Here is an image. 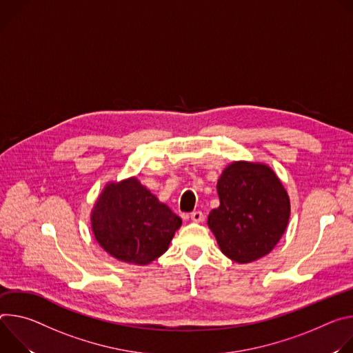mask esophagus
<instances>
[{
    "label": "esophagus",
    "mask_w": 353,
    "mask_h": 353,
    "mask_svg": "<svg viewBox=\"0 0 353 353\" xmlns=\"http://www.w3.org/2000/svg\"><path fill=\"white\" fill-rule=\"evenodd\" d=\"M190 219H192L193 221H196V223H201V221H203L205 216H203V213H202V212L196 210V212H192V213H190Z\"/></svg>",
    "instance_id": "1"
}]
</instances>
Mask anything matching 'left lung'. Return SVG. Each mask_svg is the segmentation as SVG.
<instances>
[{
    "label": "left lung",
    "mask_w": 353,
    "mask_h": 353,
    "mask_svg": "<svg viewBox=\"0 0 353 353\" xmlns=\"http://www.w3.org/2000/svg\"><path fill=\"white\" fill-rule=\"evenodd\" d=\"M220 206L208 224L221 252L239 263L269 254L288 227V193L269 167L239 161L228 165L217 182Z\"/></svg>",
    "instance_id": "obj_1"
}]
</instances>
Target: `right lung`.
I'll return each instance as SVG.
<instances>
[{"instance_id":"1","label":"right lung","mask_w":353,"mask_h":353,"mask_svg":"<svg viewBox=\"0 0 353 353\" xmlns=\"http://www.w3.org/2000/svg\"><path fill=\"white\" fill-rule=\"evenodd\" d=\"M99 245L116 259L147 265L161 256L182 220L136 178L109 183L91 216Z\"/></svg>"}]
</instances>
